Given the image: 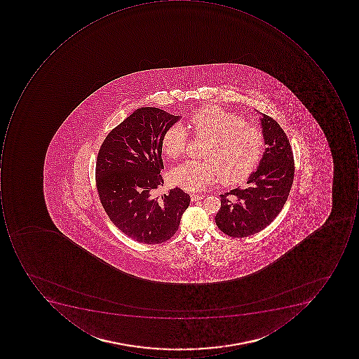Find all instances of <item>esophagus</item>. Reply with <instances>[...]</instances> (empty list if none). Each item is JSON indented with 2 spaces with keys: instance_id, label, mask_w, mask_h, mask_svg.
Here are the masks:
<instances>
[{
  "instance_id": "esophagus-1",
  "label": "esophagus",
  "mask_w": 359,
  "mask_h": 359,
  "mask_svg": "<svg viewBox=\"0 0 359 359\" xmlns=\"http://www.w3.org/2000/svg\"><path fill=\"white\" fill-rule=\"evenodd\" d=\"M203 195L191 194V201L192 202H197L199 199H203Z\"/></svg>"
}]
</instances>
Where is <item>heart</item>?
<instances>
[{"label": "heart", "instance_id": "1", "mask_svg": "<svg viewBox=\"0 0 359 359\" xmlns=\"http://www.w3.org/2000/svg\"><path fill=\"white\" fill-rule=\"evenodd\" d=\"M189 125L196 138L207 139L204 161H185L170 172L171 183L183 190L197 192L221 179L224 184L246 180L258 166L264 152V135L259 127L218 106L195 111ZM188 144V134L181 125H171L162 137L163 152L178 158Z\"/></svg>", "mask_w": 359, "mask_h": 359}]
</instances>
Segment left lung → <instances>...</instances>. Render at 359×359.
<instances>
[{"mask_svg":"<svg viewBox=\"0 0 359 359\" xmlns=\"http://www.w3.org/2000/svg\"><path fill=\"white\" fill-rule=\"evenodd\" d=\"M265 149L260 166L245 189L221 194L217 226L235 238L250 236L271 224L284 207L294 177V160L289 139L278 123L266 114L261 118Z\"/></svg>","mask_w":359,"mask_h":359,"instance_id":"left-lung-1","label":"left lung"}]
</instances>
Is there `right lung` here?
Segmentation results:
<instances>
[{
    "label": "right lung",
    "instance_id": "add662e5",
    "mask_svg": "<svg viewBox=\"0 0 359 359\" xmlns=\"http://www.w3.org/2000/svg\"><path fill=\"white\" fill-rule=\"evenodd\" d=\"M180 118L153 107L137 109L103 140L96 162L101 205L113 224L143 244H162L178 231L190 195L179 188L156 196L164 180L162 137Z\"/></svg>",
    "mask_w": 359,
    "mask_h": 359
}]
</instances>
